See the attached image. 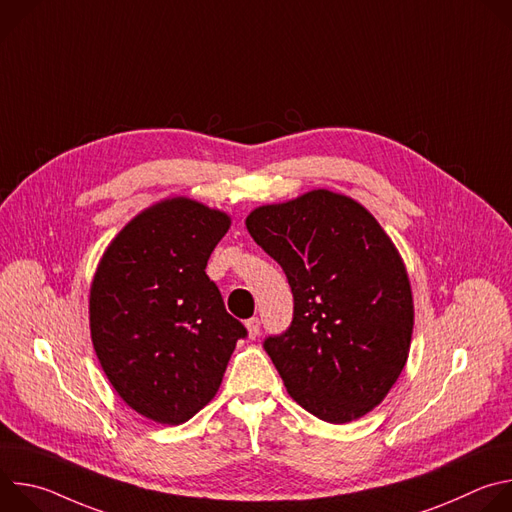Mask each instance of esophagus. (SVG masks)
Here are the masks:
<instances>
[{"mask_svg":"<svg viewBox=\"0 0 512 512\" xmlns=\"http://www.w3.org/2000/svg\"><path fill=\"white\" fill-rule=\"evenodd\" d=\"M245 326H247V332H249V338H255L257 334H259V330H261V322H259V318L257 316H253V318H249L247 322H245Z\"/></svg>","mask_w":512,"mask_h":512,"instance_id":"34e87169","label":"esophagus"}]
</instances>
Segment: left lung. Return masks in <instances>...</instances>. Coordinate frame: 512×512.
Segmentation results:
<instances>
[{
	"mask_svg": "<svg viewBox=\"0 0 512 512\" xmlns=\"http://www.w3.org/2000/svg\"><path fill=\"white\" fill-rule=\"evenodd\" d=\"M247 229L294 294L289 328L263 340L287 393L328 423L367 415L399 379L413 332L395 245L367 208L330 190L259 206Z\"/></svg>",
	"mask_w": 512,
	"mask_h": 512,
	"instance_id": "1",
	"label": "left lung"
}]
</instances>
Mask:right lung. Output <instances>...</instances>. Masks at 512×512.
Returning a JSON list of instances; mask_svg holds the SVG:
<instances>
[{"mask_svg": "<svg viewBox=\"0 0 512 512\" xmlns=\"http://www.w3.org/2000/svg\"><path fill=\"white\" fill-rule=\"evenodd\" d=\"M231 218L188 198L143 210L113 239L91 285V338L119 397L164 425L196 415L218 391L237 340L206 275Z\"/></svg>", "mask_w": 512, "mask_h": 512, "instance_id": "add662e5", "label": "right lung"}]
</instances>
